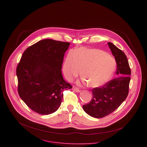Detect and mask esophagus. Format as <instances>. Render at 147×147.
<instances>
[{"mask_svg":"<svg viewBox=\"0 0 147 147\" xmlns=\"http://www.w3.org/2000/svg\"><path fill=\"white\" fill-rule=\"evenodd\" d=\"M74 90L75 92H80V90L78 88H77V87H74Z\"/></svg>","mask_w":147,"mask_h":147,"instance_id":"1","label":"esophagus"}]
</instances>
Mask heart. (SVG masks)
Listing matches in <instances>:
<instances>
[{
    "label": "heart",
    "instance_id": "obj_1",
    "mask_svg": "<svg viewBox=\"0 0 147 147\" xmlns=\"http://www.w3.org/2000/svg\"><path fill=\"white\" fill-rule=\"evenodd\" d=\"M116 68L114 58L97 49L80 47L69 51L63 64V72L68 80L82 76L88 85L96 88L109 80Z\"/></svg>",
    "mask_w": 147,
    "mask_h": 147
}]
</instances>
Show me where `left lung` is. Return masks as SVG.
<instances>
[{
  "label": "left lung",
  "instance_id": "left-lung-1",
  "mask_svg": "<svg viewBox=\"0 0 147 147\" xmlns=\"http://www.w3.org/2000/svg\"><path fill=\"white\" fill-rule=\"evenodd\" d=\"M108 45L115 59L117 77L92 89L91 101L83 106L88 115L97 118L109 115L123 103L128 94L131 79V69L125 54L113 43L108 42Z\"/></svg>",
  "mask_w": 147,
  "mask_h": 147
}]
</instances>
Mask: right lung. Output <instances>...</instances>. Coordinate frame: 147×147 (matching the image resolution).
Returning a JSON list of instances; mask_svg holds the SVG:
<instances>
[{
    "label": "right lung",
    "instance_id": "right-lung-1",
    "mask_svg": "<svg viewBox=\"0 0 147 147\" xmlns=\"http://www.w3.org/2000/svg\"><path fill=\"white\" fill-rule=\"evenodd\" d=\"M70 43L46 39L28 47L16 68L18 93L30 109L42 115L56 111L63 92L72 85L63 79L62 65Z\"/></svg>",
    "mask_w": 147,
    "mask_h": 147
}]
</instances>
